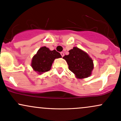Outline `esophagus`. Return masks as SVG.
<instances>
[{
	"label": "esophagus",
	"instance_id": "1",
	"mask_svg": "<svg viewBox=\"0 0 121 121\" xmlns=\"http://www.w3.org/2000/svg\"><path fill=\"white\" fill-rule=\"evenodd\" d=\"M60 55H61V56L63 57V56H64V53H63V52H60Z\"/></svg>",
	"mask_w": 121,
	"mask_h": 121
}]
</instances>
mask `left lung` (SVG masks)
<instances>
[{
  "label": "left lung",
  "instance_id": "8db88e82",
  "mask_svg": "<svg viewBox=\"0 0 121 121\" xmlns=\"http://www.w3.org/2000/svg\"><path fill=\"white\" fill-rule=\"evenodd\" d=\"M63 58L67 62L69 70L78 78H87L91 74L94 68L93 60L87 54L78 47L70 50L69 55H65Z\"/></svg>",
  "mask_w": 121,
  "mask_h": 121
}]
</instances>
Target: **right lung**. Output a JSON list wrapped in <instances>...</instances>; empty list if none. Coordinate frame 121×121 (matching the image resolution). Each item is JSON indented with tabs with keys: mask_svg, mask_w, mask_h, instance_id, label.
Here are the masks:
<instances>
[{
	"mask_svg": "<svg viewBox=\"0 0 121 121\" xmlns=\"http://www.w3.org/2000/svg\"><path fill=\"white\" fill-rule=\"evenodd\" d=\"M60 53L56 50L52 51L46 47H42L34 56L31 62V66L34 71L42 73L48 71L51 69L54 59L61 58Z\"/></svg>",
	"mask_w": 121,
	"mask_h": 121,
	"instance_id": "add662e5",
	"label": "right lung"
}]
</instances>
